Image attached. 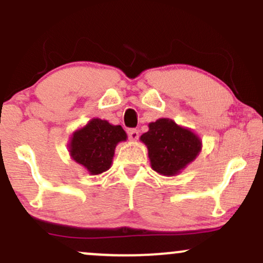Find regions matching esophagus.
I'll use <instances>...</instances> for the list:
<instances>
[{
  "instance_id": "esophagus-1",
  "label": "esophagus",
  "mask_w": 263,
  "mask_h": 263,
  "mask_svg": "<svg viewBox=\"0 0 263 263\" xmlns=\"http://www.w3.org/2000/svg\"><path fill=\"white\" fill-rule=\"evenodd\" d=\"M128 137H129V139L133 140V141L138 140V138H139V132H138L137 129H129Z\"/></svg>"
}]
</instances>
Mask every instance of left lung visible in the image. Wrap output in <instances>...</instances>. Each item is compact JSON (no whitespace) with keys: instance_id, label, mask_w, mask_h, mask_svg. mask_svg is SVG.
Here are the masks:
<instances>
[{"instance_id":"left-lung-1","label":"left lung","mask_w":263,"mask_h":263,"mask_svg":"<svg viewBox=\"0 0 263 263\" xmlns=\"http://www.w3.org/2000/svg\"><path fill=\"white\" fill-rule=\"evenodd\" d=\"M140 140L145 144L153 170L164 176H174L186 167L201 152V140L190 129L174 120L161 118L149 124Z\"/></svg>"}]
</instances>
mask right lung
I'll return each mask as SVG.
<instances>
[{
    "mask_svg": "<svg viewBox=\"0 0 263 263\" xmlns=\"http://www.w3.org/2000/svg\"><path fill=\"white\" fill-rule=\"evenodd\" d=\"M125 140L126 133L122 126L94 118L83 128L73 133L69 154L90 175H98L110 167L117 144Z\"/></svg>",
    "mask_w": 263,
    "mask_h": 263,
    "instance_id": "add662e5",
    "label": "right lung"
}]
</instances>
